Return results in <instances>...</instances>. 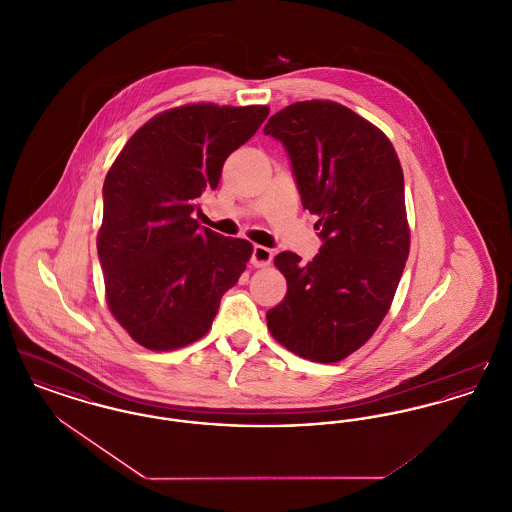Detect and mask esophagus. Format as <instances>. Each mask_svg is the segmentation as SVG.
<instances>
[{"label": "esophagus", "instance_id": "esophagus-1", "mask_svg": "<svg viewBox=\"0 0 512 512\" xmlns=\"http://www.w3.org/2000/svg\"><path fill=\"white\" fill-rule=\"evenodd\" d=\"M274 253L265 247V245H255L251 253V265L253 267H268L272 263Z\"/></svg>", "mask_w": 512, "mask_h": 512}]
</instances>
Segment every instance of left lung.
<instances>
[{"instance_id": "left-lung-1", "label": "left lung", "mask_w": 512, "mask_h": 512, "mask_svg": "<svg viewBox=\"0 0 512 512\" xmlns=\"http://www.w3.org/2000/svg\"><path fill=\"white\" fill-rule=\"evenodd\" d=\"M265 134L286 147L322 240L311 263L276 255L288 292L268 309V330L303 359L338 363L376 332L407 263L403 171L386 134L334 101L288 105Z\"/></svg>"}]
</instances>
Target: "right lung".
<instances>
[{"label":"right lung","instance_id":"add662e5","mask_svg":"<svg viewBox=\"0 0 512 512\" xmlns=\"http://www.w3.org/2000/svg\"><path fill=\"white\" fill-rule=\"evenodd\" d=\"M267 115V105L176 107L147 121L107 172L98 236L107 305L147 349L203 338L242 276L251 244L201 226L194 213Z\"/></svg>","mask_w":512,"mask_h":512}]
</instances>
